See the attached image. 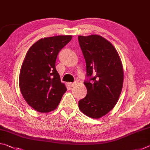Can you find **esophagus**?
I'll return each mask as SVG.
<instances>
[{
    "label": "esophagus",
    "mask_w": 150,
    "mask_h": 150,
    "mask_svg": "<svg viewBox=\"0 0 150 150\" xmlns=\"http://www.w3.org/2000/svg\"><path fill=\"white\" fill-rule=\"evenodd\" d=\"M75 83H68V85H69V87H73V86L75 85Z\"/></svg>",
    "instance_id": "34e87169"
}]
</instances>
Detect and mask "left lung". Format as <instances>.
<instances>
[{
	"label": "left lung",
	"instance_id": "1",
	"mask_svg": "<svg viewBox=\"0 0 150 150\" xmlns=\"http://www.w3.org/2000/svg\"><path fill=\"white\" fill-rule=\"evenodd\" d=\"M78 40L90 77L84 82L87 93L79 101V108L88 117L99 118L118 102L123 86L122 64L115 47L100 35H79Z\"/></svg>",
	"mask_w": 150,
	"mask_h": 150
}]
</instances>
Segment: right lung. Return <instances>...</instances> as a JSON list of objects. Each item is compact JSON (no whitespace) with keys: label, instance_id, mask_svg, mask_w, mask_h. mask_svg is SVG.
Masks as SVG:
<instances>
[{"label":"right lung","instance_id":"add662e5","mask_svg":"<svg viewBox=\"0 0 150 150\" xmlns=\"http://www.w3.org/2000/svg\"><path fill=\"white\" fill-rule=\"evenodd\" d=\"M71 39L70 35L42 38L25 56L20 72V89L26 103L38 112L55 110L67 91L55 69V61Z\"/></svg>","mask_w":150,"mask_h":150}]
</instances>
